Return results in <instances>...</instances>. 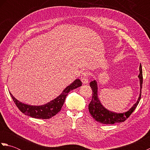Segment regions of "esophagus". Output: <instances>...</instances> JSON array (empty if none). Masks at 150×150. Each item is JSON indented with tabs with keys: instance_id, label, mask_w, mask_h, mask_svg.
<instances>
[{
	"instance_id": "34e87169",
	"label": "esophagus",
	"mask_w": 150,
	"mask_h": 150,
	"mask_svg": "<svg viewBox=\"0 0 150 150\" xmlns=\"http://www.w3.org/2000/svg\"><path fill=\"white\" fill-rule=\"evenodd\" d=\"M88 74L89 73L87 71H85L82 74L81 79L83 84H87L88 82Z\"/></svg>"
}]
</instances>
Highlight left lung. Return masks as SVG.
<instances>
[{
  "mask_svg": "<svg viewBox=\"0 0 150 150\" xmlns=\"http://www.w3.org/2000/svg\"><path fill=\"white\" fill-rule=\"evenodd\" d=\"M139 71L140 73L139 75V78L140 80V86H141V90H140V95L137 101L133 106L130 108V109L126 111V112L122 113H117L112 112L109 110H106L103 105L101 104L100 102L98 99L97 95V84L96 81H91L90 83V86L92 90V99L89 104L88 110L90 111L91 116L93 117V119L97 121V122L104 124H113L115 123L122 122L125 121L131 115V114L133 112V111L135 110V108L137 106L139 103V101L141 98V90L142 86V70L141 64H140L139 67Z\"/></svg>",
  "mask_w": 150,
  "mask_h": 150,
  "instance_id": "1",
  "label": "left lung"
}]
</instances>
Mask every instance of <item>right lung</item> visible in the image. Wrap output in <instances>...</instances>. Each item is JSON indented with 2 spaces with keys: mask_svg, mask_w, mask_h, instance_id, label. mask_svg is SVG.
I'll list each match as a JSON object with an SVG mask.
<instances>
[{
  "mask_svg": "<svg viewBox=\"0 0 150 150\" xmlns=\"http://www.w3.org/2000/svg\"><path fill=\"white\" fill-rule=\"evenodd\" d=\"M81 86L82 82L78 79H76L73 83L64 90L62 93L59 96L50 101V103L42 105V106H31V105L24 104L16 99L11 93H9V94L16 106L22 113L33 118H35V119H47L55 116L60 111L69 92Z\"/></svg>",
  "mask_w": 150,
  "mask_h": 150,
  "instance_id": "1",
  "label": "right lung"
}]
</instances>
